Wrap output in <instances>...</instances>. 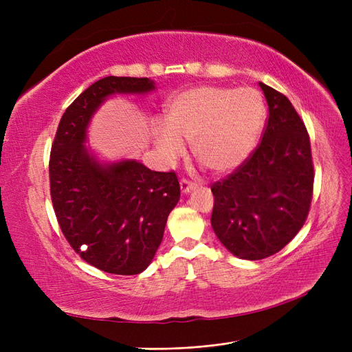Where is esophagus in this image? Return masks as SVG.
Segmentation results:
<instances>
[{
  "label": "esophagus",
  "mask_w": 352,
  "mask_h": 352,
  "mask_svg": "<svg viewBox=\"0 0 352 352\" xmlns=\"http://www.w3.org/2000/svg\"><path fill=\"white\" fill-rule=\"evenodd\" d=\"M195 188V184L190 182L188 179H180V189H182L184 194H188L189 190H192Z\"/></svg>",
  "instance_id": "34e87169"
}]
</instances>
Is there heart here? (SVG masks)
<instances>
[{
    "instance_id": "obj_1",
    "label": "heart",
    "mask_w": 352,
    "mask_h": 352,
    "mask_svg": "<svg viewBox=\"0 0 352 352\" xmlns=\"http://www.w3.org/2000/svg\"><path fill=\"white\" fill-rule=\"evenodd\" d=\"M167 124L155 129L164 157L182 155L192 145L197 162L216 175L247 162L265 120V102L255 88L197 87L177 94L167 107Z\"/></svg>"
}]
</instances>
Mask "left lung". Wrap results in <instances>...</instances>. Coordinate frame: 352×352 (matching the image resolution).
<instances>
[{
    "mask_svg": "<svg viewBox=\"0 0 352 352\" xmlns=\"http://www.w3.org/2000/svg\"><path fill=\"white\" fill-rule=\"evenodd\" d=\"M269 105L261 142L247 162L211 185V226L239 258L279 252L304 226L314 166L307 127L283 94L260 82Z\"/></svg>",
    "mask_w": 352,
    "mask_h": 352,
    "instance_id": "1",
    "label": "left lung"
}]
</instances>
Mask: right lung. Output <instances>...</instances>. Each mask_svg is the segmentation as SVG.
Returning a JSON list of instances; mask_svg holds the SVG:
<instances>
[{"label": "right lung", "instance_id": "obj_1", "mask_svg": "<svg viewBox=\"0 0 352 352\" xmlns=\"http://www.w3.org/2000/svg\"><path fill=\"white\" fill-rule=\"evenodd\" d=\"M153 89L148 78L97 80L69 105L51 146L50 190L63 235L80 258L113 274H138L150 265L180 186L173 170L153 172L135 160L102 166L83 142L105 98Z\"/></svg>", "mask_w": 352, "mask_h": 352}]
</instances>
